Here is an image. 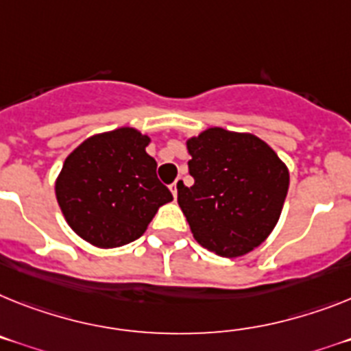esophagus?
Segmentation results:
<instances>
[{"label": "esophagus", "instance_id": "1", "mask_svg": "<svg viewBox=\"0 0 351 351\" xmlns=\"http://www.w3.org/2000/svg\"><path fill=\"white\" fill-rule=\"evenodd\" d=\"M182 184H184V180H182V178H176V180L169 185L171 193H173V196H175V198L178 196V187H180Z\"/></svg>", "mask_w": 351, "mask_h": 351}]
</instances>
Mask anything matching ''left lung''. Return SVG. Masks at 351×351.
Segmentation results:
<instances>
[{"instance_id":"1","label":"left lung","mask_w":351,"mask_h":351,"mask_svg":"<svg viewBox=\"0 0 351 351\" xmlns=\"http://www.w3.org/2000/svg\"><path fill=\"white\" fill-rule=\"evenodd\" d=\"M191 187L178 205L194 239L221 257H241L267 239L289 189V171L252 134L208 128L187 141Z\"/></svg>"}]
</instances>
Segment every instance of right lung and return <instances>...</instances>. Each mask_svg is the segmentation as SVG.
I'll list each match as a JSON object with an SVG mask.
<instances>
[{"label": "right lung", "instance_id": "obj_1", "mask_svg": "<svg viewBox=\"0 0 351 351\" xmlns=\"http://www.w3.org/2000/svg\"><path fill=\"white\" fill-rule=\"evenodd\" d=\"M148 135L117 128L93 135L62 166L55 194L67 225L98 248L139 239L158 207L173 199L146 153Z\"/></svg>", "mask_w": 351, "mask_h": 351}]
</instances>
